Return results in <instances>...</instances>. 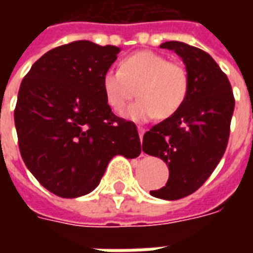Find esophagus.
Returning a JSON list of instances; mask_svg holds the SVG:
<instances>
[{"mask_svg": "<svg viewBox=\"0 0 253 253\" xmlns=\"http://www.w3.org/2000/svg\"><path fill=\"white\" fill-rule=\"evenodd\" d=\"M138 132H139V139L142 141L143 134H145V128H143V127H138Z\"/></svg>", "mask_w": 253, "mask_h": 253, "instance_id": "34e87169", "label": "esophagus"}]
</instances>
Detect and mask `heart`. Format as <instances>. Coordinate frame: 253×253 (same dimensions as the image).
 I'll return each instance as SVG.
<instances>
[{
	"instance_id": "heart-1",
	"label": "heart",
	"mask_w": 253,
	"mask_h": 253,
	"mask_svg": "<svg viewBox=\"0 0 253 253\" xmlns=\"http://www.w3.org/2000/svg\"><path fill=\"white\" fill-rule=\"evenodd\" d=\"M101 84L107 103L118 114L126 108L137 90L139 100L123 115L141 123L156 116L160 119L172 116L188 93L184 67L153 51H139L122 59L119 70L105 72Z\"/></svg>"
}]
</instances>
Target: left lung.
Wrapping results in <instances>:
<instances>
[{
  "label": "left lung",
  "instance_id": "obj_1",
  "mask_svg": "<svg viewBox=\"0 0 253 253\" xmlns=\"http://www.w3.org/2000/svg\"><path fill=\"white\" fill-rule=\"evenodd\" d=\"M160 47L186 65L188 93L177 112L145 132L142 149L169 168L167 186L150 191L152 196L176 201L195 192L222 159L234 97L228 77L207 52L175 41Z\"/></svg>",
  "mask_w": 253,
  "mask_h": 253
}]
</instances>
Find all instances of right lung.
Segmentation results:
<instances>
[{
	"label": "right lung",
	"instance_id": "1",
	"mask_svg": "<svg viewBox=\"0 0 253 253\" xmlns=\"http://www.w3.org/2000/svg\"><path fill=\"white\" fill-rule=\"evenodd\" d=\"M119 52L89 41L55 47L20 85L14 110L20 153L36 180L61 198L92 192L118 154H141L137 126L118 118L103 92V76Z\"/></svg>",
	"mask_w": 253,
	"mask_h": 253
}]
</instances>
